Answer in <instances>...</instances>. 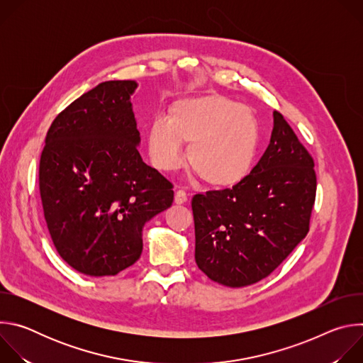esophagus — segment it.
<instances>
[{
  "label": "esophagus",
  "instance_id": "1",
  "mask_svg": "<svg viewBox=\"0 0 363 363\" xmlns=\"http://www.w3.org/2000/svg\"><path fill=\"white\" fill-rule=\"evenodd\" d=\"M188 201V194L184 189H178L175 192V203H185Z\"/></svg>",
  "mask_w": 363,
  "mask_h": 363
}]
</instances>
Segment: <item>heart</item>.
I'll return each mask as SVG.
<instances>
[{
    "label": "heart",
    "instance_id": "b5f03b06",
    "mask_svg": "<svg viewBox=\"0 0 363 363\" xmlns=\"http://www.w3.org/2000/svg\"><path fill=\"white\" fill-rule=\"evenodd\" d=\"M262 140L257 116L221 94H203L175 101L169 121L155 118L146 133L147 153L161 171H174L184 161L196 175L217 188L234 186L251 171Z\"/></svg>",
    "mask_w": 363,
    "mask_h": 363
}]
</instances>
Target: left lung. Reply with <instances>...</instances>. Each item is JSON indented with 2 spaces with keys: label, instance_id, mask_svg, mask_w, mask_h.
<instances>
[{
  "label": "left lung",
  "instance_id": "obj_1",
  "mask_svg": "<svg viewBox=\"0 0 363 363\" xmlns=\"http://www.w3.org/2000/svg\"><path fill=\"white\" fill-rule=\"evenodd\" d=\"M315 164L279 112L270 143L233 188L192 198L195 262L213 281L244 287L273 273L307 235Z\"/></svg>",
  "mask_w": 363,
  "mask_h": 363
}]
</instances>
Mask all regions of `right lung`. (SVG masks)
<instances>
[{"label": "right lung", "mask_w": 363, "mask_h": 363, "mask_svg": "<svg viewBox=\"0 0 363 363\" xmlns=\"http://www.w3.org/2000/svg\"><path fill=\"white\" fill-rule=\"evenodd\" d=\"M135 80L97 84L51 123L40 195L51 240L86 276H116L142 254L145 223L172 205V184L142 161Z\"/></svg>", "instance_id": "obj_1"}]
</instances>
